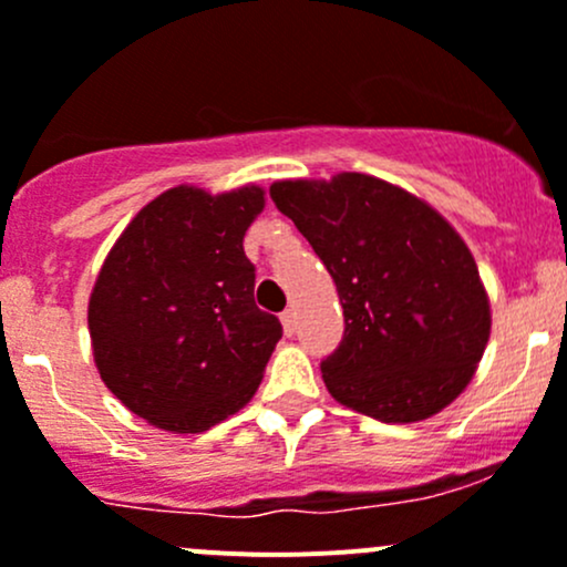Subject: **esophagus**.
I'll list each match as a JSON object with an SVG mask.
<instances>
[{
  "instance_id": "1",
  "label": "esophagus",
  "mask_w": 567,
  "mask_h": 567,
  "mask_svg": "<svg viewBox=\"0 0 567 567\" xmlns=\"http://www.w3.org/2000/svg\"><path fill=\"white\" fill-rule=\"evenodd\" d=\"M279 320H282L285 333H293L296 331V309H285V312L279 315Z\"/></svg>"
}]
</instances>
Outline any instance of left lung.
Masks as SVG:
<instances>
[{
    "label": "left lung",
    "mask_w": 567,
    "mask_h": 567,
    "mask_svg": "<svg viewBox=\"0 0 567 567\" xmlns=\"http://www.w3.org/2000/svg\"><path fill=\"white\" fill-rule=\"evenodd\" d=\"M271 200L329 268L344 333L320 361L344 408L383 424L451 404L488 342V301L467 244L424 200L363 174L277 182Z\"/></svg>",
    "instance_id": "1"
}]
</instances>
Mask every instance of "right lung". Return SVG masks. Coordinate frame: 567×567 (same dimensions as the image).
Wrapping results in <instances>:
<instances>
[{"mask_svg":"<svg viewBox=\"0 0 567 567\" xmlns=\"http://www.w3.org/2000/svg\"><path fill=\"white\" fill-rule=\"evenodd\" d=\"M264 189L174 187L135 214L89 299L100 378L168 432H206L252 399L282 339L255 303L244 234Z\"/></svg>","mask_w":567,"mask_h":567,"instance_id":"obj_1","label":"right lung"}]
</instances>
